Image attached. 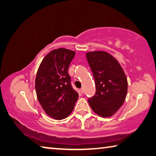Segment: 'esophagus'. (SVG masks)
<instances>
[{"label": "esophagus", "instance_id": "34e87169", "mask_svg": "<svg viewBox=\"0 0 156 156\" xmlns=\"http://www.w3.org/2000/svg\"><path fill=\"white\" fill-rule=\"evenodd\" d=\"M80 91H81V93H82V94H83V88H81L80 89Z\"/></svg>", "mask_w": 156, "mask_h": 156}]
</instances>
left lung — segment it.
<instances>
[{
  "instance_id": "8db88e82",
  "label": "left lung",
  "mask_w": 156,
  "mask_h": 156,
  "mask_svg": "<svg viewBox=\"0 0 156 156\" xmlns=\"http://www.w3.org/2000/svg\"><path fill=\"white\" fill-rule=\"evenodd\" d=\"M86 57L96 86L95 94L88 99L90 106L98 115L110 117L119 110L126 98V75L117 60L107 52H89Z\"/></svg>"
}]
</instances>
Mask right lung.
<instances>
[{"label": "right lung", "mask_w": 156, "mask_h": 156, "mask_svg": "<svg viewBox=\"0 0 156 156\" xmlns=\"http://www.w3.org/2000/svg\"><path fill=\"white\" fill-rule=\"evenodd\" d=\"M75 52L55 49L46 55L35 78L37 99L46 114L56 120L66 118L73 110L79 94L73 88L68 68Z\"/></svg>", "instance_id": "add662e5"}]
</instances>
